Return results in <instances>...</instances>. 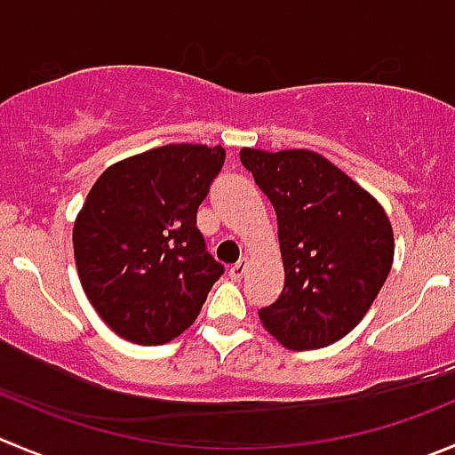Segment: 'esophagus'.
<instances>
[{
  "label": "esophagus",
  "instance_id": "esophagus-1",
  "mask_svg": "<svg viewBox=\"0 0 455 455\" xmlns=\"http://www.w3.org/2000/svg\"><path fill=\"white\" fill-rule=\"evenodd\" d=\"M245 270H248V257H241L239 261L230 267V276L232 279H243Z\"/></svg>",
  "mask_w": 455,
  "mask_h": 455
}]
</instances>
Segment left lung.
<instances>
[{"instance_id": "obj_1", "label": "left lung", "mask_w": 455, "mask_h": 455, "mask_svg": "<svg viewBox=\"0 0 455 455\" xmlns=\"http://www.w3.org/2000/svg\"><path fill=\"white\" fill-rule=\"evenodd\" d=\"M241 163L275 207L285 270L279 299L259 319L288 348L335 344L362 322L391 272L387 214L315 151L241 149Z\"/></svg>"}]
</instances>
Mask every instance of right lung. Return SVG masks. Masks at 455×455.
Wrapping results in <instances>:
<instances>
[{
  "label": "right lung",
  "instance_id": "obj_1",
  "mask_svg": "<svg viewBox=\"0 0 455 455\" xmlns=\"http://www.w3.org/2000/svg\"><path fill=\"white\" fill-rule=\"evenodd\" d=\"M223 163V147L163 145L120 160L91 188L73 252L91 306L116 335L158 346L198 317L225 272L196 228Z\"/></svg>",
  "mask_w": 455,
  "mask_h": 455
}]
</instances>
